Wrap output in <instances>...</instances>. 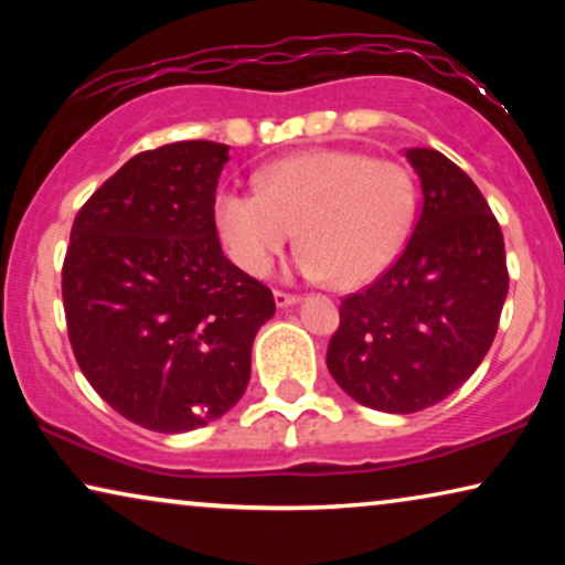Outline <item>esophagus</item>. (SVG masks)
I'll list each match as a JSON object with an SVG mask.
<instances>
[{
  "mask_svg": "<svg viewBox=\"0 0 565 565\" xmlns=\"http://www.w3.org/2000/svg\"><path fill=\"white\" fill-rule=\"evenodd\" d=\"M298 296H292V292H282V290H275V306L277 308H288V306H296L298 303Z\"/></svg>",
  "mask_w": 565,
  "mask_h": 565,
  "instance_id": "esophagus-1",
  "label": "esophagus"
}]
</instances>
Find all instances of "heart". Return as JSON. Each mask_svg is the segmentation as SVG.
I'll list each match as a JSON object with an SVG mask.
<instances>
[{
	"label": "heart",
	"mask_w": 565,
	"mask_h": 565,
	"mask_svg": "<svg viewBox=\"0 0 565 565\" xmlns=\"http://www.w3.org/2000/svg\"><path fill=\"white\" fill-rule=\"evenodd\" d=\"M257 182L259 190H221L213 205L223 249L252 277H265L300 228V273L362 288L398 257L419 213L414 174L362 151L296 153Z\"/></svg>",
	"instance_id": "1"
}]
</instances>
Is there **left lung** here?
<instances>
[{
	"label": "left lung",
	"instance_id": "obj_1",
	"mask_svg": "<svg viewBox=\"0 0 565 565\" xmlns=\"http://www.w3.org/2000/svg\"><path fill=\"white\" fill-rule=\"evenodd\" d=\"M422 213L388 273L339 308L329 373L358 404L414 414L458 391L497 337L504 236L473 180L435 149H408Z\"/></svg>",
	"mask_w": 565,
	"mask_h": 565
}]
</instances>
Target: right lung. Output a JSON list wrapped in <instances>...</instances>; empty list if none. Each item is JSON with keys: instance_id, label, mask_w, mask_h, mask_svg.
I'll use <instances>...</instances> for the list:
<instances>
[{"instance_id": "1", "label": "right lung", "mask_w": 565, "mask_h": 565, "mask_svg": "<svg viewBox=\"0 0 565 565\" xmlns=\"http://www.w3.org/2000/svg\"><path fill=\"white\" fill-rule=\"evenodd\" d=\"M228 146L136 153L72 226L64 311L84 377L151 431L205 427L236 406L269 288L223 257L213 205Z\"/></svg>"}]
</instances>
